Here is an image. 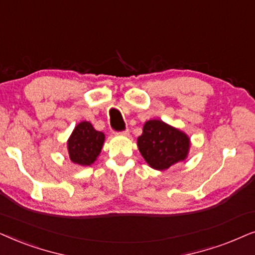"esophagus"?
Returning a JSON list of instances; mask_svg holds the SVG:
<instances>
[{
	"mask_svg": "<svg viewBox=\"0 0 255 255\" xmlns=\"http://www.w3.org/2000/svg\"><path fill=\"white\" fill-rule=\"evenodd\" d=\"M115 134H118V135H125V136H127V135H129V130L125 129V130H122V131H117V133H115Z\"/></svg>",
	"mask_w": 255,
	"mask_h": 255,
	"instance_id": "esophagus-1",
	"label": "esophagus"
}]
</instances>
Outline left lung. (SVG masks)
Instances as JSON below:
<instances>
[{
    "instance_id": "1",
    "label": "left lung",
    "mask_w": 255,
    "mask_h": 255,
    "mask_svg": "<svg viewBox=\"0 0 255 255\" xmlns=\"http://www.w3.org/2000/svg\"><path fill=\"white\" fill-rule=\"evenodd\" d=\"M137 147L145 162L156 170H167L188 157L190 138L177 128L161 120H149L143 126Z\"/></svg>"
}]
</instances>
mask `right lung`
<instances>
[{
  "label": "right lung",
  "mask_w": 255,
  "mask_h": 255,
  "mask_svg": "<svg viewBox=\"0 0 255 255\" xmlns=\"http://www.w3.org/2000/svg\"><path fill=\"white\" fill-rule=\"evenodd\" d=\"M104 141L105 134L94 129L92 124L80 122L67 140L70 159L76 164L91 165L99 156Z\"/></svg>",
  "instance_id": "right-lung-1"
}]
</instances>
